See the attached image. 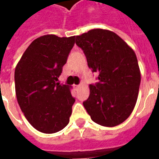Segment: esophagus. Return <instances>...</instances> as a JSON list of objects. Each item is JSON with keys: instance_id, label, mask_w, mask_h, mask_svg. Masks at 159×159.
Here are the masks:
<instances>
[{"instance_id": "obj_1", "label": "esophagus", "mask_w": 159, "mask_h": 159, "mask_svg": "<svg viewBox=\"0 0 159 159\" xmlns=\"http://www.w3.org/2000/svg\"><path fill=\"white\" fill-rule=\"evenodd\" d=\"M80 86H81V85H75V89H78V88H80Z\"/></svg>"}]
</instances>
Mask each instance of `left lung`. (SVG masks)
Here are the masks:
<instances>
[{
  "label": "left lung",
  "mask_w": 159,
  "mask_h": 159,
  "mask_svg": "<svg viewBox=\"0 0 159 159\" xmlns=\"http://www.w3.org/2000/svg\"><path fill=\"white\" fill-rule=\"evenodd\" d=\"M88 66L99 74V83L89 85L83 106L94 123L114 127L124 122L136 104L140 71L135 52L116 33L93 29L76 36Z\"/></svg>",
  "instance_id": "left-lung-1"
}]
</instances>
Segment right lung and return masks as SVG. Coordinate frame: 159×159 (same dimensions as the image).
Returning a JSON list of instances; mask_svg holds the SVG:
<instances>
[{"label": "right lung", "mask_w": 159, "mask_h": 159, "mask_svg": "<svg viewBox=\"0 0 159 159\" xmlns=\"http://www.w3.org/2000/svg\"><path fill=\"white\" fill-rule=\"evenodd\" d=\"M74 44L75 36H40L16 66L18 103L28 122L42 133H56L69 123L75 99L68 85L56 82Z\"/></svg>", "instance_id": "1"}]
</instances>
